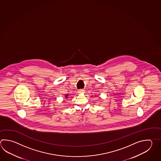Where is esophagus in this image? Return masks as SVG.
Here are the masks:
<instances>
[{
	"instance_id": "34e87169",
	"label": "esophagus",
	"mask_w": 161,
	"mask_h": 161,
	"mask_svg": "<svg viewBox=\"0 0 161 161\" xmlns=\"http://www.w3.org/2000/svg\"><path fill=\"white\" fill-rule=\"evenodd\" d=\"M84 89H80L79 90V93H84Z\"/></svg>"
}]
</instances>
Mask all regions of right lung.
Here are the masks:
<instances>
[{
	"mask_svg": "<svg viewBox=\"0 0 161 161\" xmlns=\"http://www.w3.org/2000/svg\"><path fill=\"white\" fill-rule=\"evenodd\" d=\"M68 96H69V95H68V94H66L65 96V98H68Z\"/></svg>",
	"mask_w": 161,
	"mask_h": 161,
	"instance_id": "obj_1",
	"label": "right lung"
}]
</instances>
